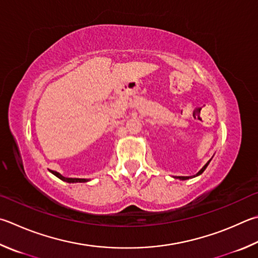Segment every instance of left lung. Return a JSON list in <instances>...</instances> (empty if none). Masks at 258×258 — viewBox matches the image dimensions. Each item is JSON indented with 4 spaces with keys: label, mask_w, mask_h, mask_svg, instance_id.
I'll return each mask as SVG.
<instances>
[{
    "label": "left lung",
    "mask_w": 258,
    "mask_h": 258,
    "mask_svg": "<svg viewBox=\"0 0 258 258\" xmlns=\"http://www.w3.org/2000/svg\"><path fill=\"white\" fill-rule=\"evenodd\" d=\"M210 161H211V160H210ZM210 161H209V162H207V163H205V166L202 168V169H201V170L198 172V175H196V176H199V175L202 174V172L205 170V168L208 167V165H209V163H210ZM177 178H179V179H181V180H185V179H188L189 177H182V176H180V177H177Z\"/></svg>",
    "instance_id": "1"
}]
</instances>
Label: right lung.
<instances>
[{
	"mask_svg": "<svg viewBox=\"0 0 258 258\" xmlns=\"http://www.w3.org/2000/svg\"><path fill=\"white\" fill-rule=\"evenodd\" d=\"M50 172L53 175H55L56 177H58L59 179H62L64 181H67V182H86V181H88V179H84V178H67V177L62 176V175L58 174V172H56V171L50 170Z\"/></svg>",
	"mask_w": 258,
	"mask_h": 258,
	"instance_id": "add662e5",
	"label": "right lung"
}]
</instances>
